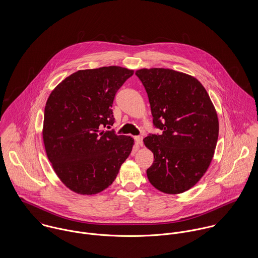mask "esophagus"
Listing matches in <instances>:
<instances>
[{
    "instance_id": "1",
    "label": "esophagus",
    "mask_w": 258,
    "mask_h": 258,
    "mask_svg": "<svg viewBox=\"0 0 258 258\" xmlns=\"http://www.w3.org/2000/svg\"><path fill=\"white\" fill-rule=\"evenodd\" d=\"M135 140H136V142L139 144V145H143V136H136L135 137Z\"/></svg>"
}]
</instances>
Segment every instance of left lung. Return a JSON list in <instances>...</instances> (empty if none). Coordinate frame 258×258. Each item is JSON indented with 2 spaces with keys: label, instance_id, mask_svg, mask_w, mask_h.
Returning a JSON list of instances; mask_svg holds the SVG:
<instances>
[{
  "label": "left lung",
  "instance_id": "1",
  "mask_svg": "<svg viewBox=\"0 0 258 258\" xmlns=\"http://www.w3.org/2000/svg\"><path fill=\"white\" fill-rule=\"evenodd\" d=\"M150 102L153 124L162 134H150L145 146L154 154L147 170L150 183L165 194H181L207 172L219 138L216 108L202 83L168 69L136 72Z\"/></svg>",
  "mask_w": 258,
  "mask_h": 258
}]
</instances>
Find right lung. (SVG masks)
<instances>
[{
	"mask_svg": "<svg viewBox=\"0 0 258 258\" xmlns=\"http://www.w3.org/2000/svg\"><path fill=\"white\" fill-rule=\"evenodd\" d=\"M133 74L120 67L78 71L50 93L44 108V148L55 174L73 191H102L130 155L131 137L102 129L113 125L115 94Z\"/></svg>",
	"mask_w": 258,
	"mask_h": 258,
	"instance_id": "right-lung-1",
	"label": "right lung"
}]
</instances>
